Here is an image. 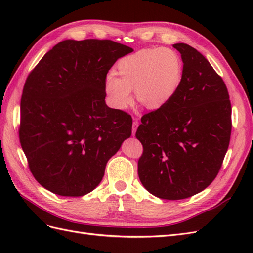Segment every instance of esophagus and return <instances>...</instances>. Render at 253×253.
Returning <instances> with one entry per match:
<instances>
[{
  "label": "esophagus",
  "mask_w": 253,
  "mask_h": 253,
  "mask_svg": "<svg viewBox=\"0 0 253 253\" xmlns=\"http://www.w3.org/2000/svg\"><path fill=\"white\" fill-rule=\"evenodd\" d=\"M138 126H139L138 120H137L136 118H134V121H133V135L135 134L136 129H137V127H138Z\"/></svg>",
  "instance_id": "1"
}]
</instances>
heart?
Masks as SVG:
<instances>
[{
	"mask_svg": "<svg viewBox=\"0 0 253 253\" xmlns=\"http://www.w3.org/2000/svg\"><path fill=\"white\" fill-rule=\"evenodd\" d=\"M117 74L105 79L104 89L109 103L125 110L132 101V88L137 100L148 109H159L177 91L182 77V61L171 48H144L122 58Z\"/></svg>",
	"mask_w": 253,
	"mask_h": 253,
	"instance_id": "obj_1",
	"label": "heart"
}]
</instances>
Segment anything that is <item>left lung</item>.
Masks as SVG:
<instances>
[{
	"instance_id": "1",
	"label": "left lung",
	"mask_w": 253,
	"mask_h": 253,
	"mask_svg": "<svg viewBox=\"0 0 253 253\" xmlns=\"http://www.w3.org/2000/svg\"><path fill=\"white\" fill-rule=\"evenodd\" d=\"M183 62L176 94L144 114L136 137L143 148L138 175L163 200H183L215 179L231 136V102L224 80L200 51L174 44Z\"/></svg>"
}]
</instances>
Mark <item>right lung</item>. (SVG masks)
<instances>
[{"label":"right lung","instance_id":"obj_1","mask_svg":"<svg viewBox=\"0 0 253 253\" xmlns=\"http://www.w3.org/2000/svg\"><path fill=\"white\" fill-rule=\"evenodd\" d=\"M132 51L112 40H65L29 73L19 137L30 172L50 192L89 193L131 136V115L105 104L104 83L114 63Z\"/></svg>","mask_w":253,"mask_h":253}]
</instances>
